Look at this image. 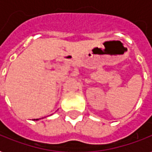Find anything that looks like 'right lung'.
Instances as JSON below:
<instances>
[{
  "mask_svg": "<svg viewBox=\"0 0 152 152\" xmlns=\"http://www.w3.org/2000/svg\"><path fill=\"white\" fill-rule=\"evenodd\" d=\"M34 120H39V119H38V118H37V119H34Z\"/></svg>",
  "mask_w": 152,
  "mask_h": 152,
  "instance_id": "1",
  "label": "right lung"
}]
</instances>
